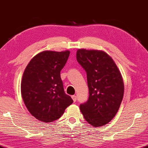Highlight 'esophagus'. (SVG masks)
Masks as SVG:
<instances>
[{"instance_id": "34e87169", "label": "esophagus", "mask_w": 148, "mask_h": 148, "mask_svg": "<svg viewBox=\"0 0 148 148\" xmlns=\"http://www.w3.org/2000/svg\"><path fill=\"white\" fill-rule=\"evenodd\" d=\"M72 99H73V101H74V102H76V99H77V97L76 95H73V96H72Z\"/></svg>"}]
</instances>
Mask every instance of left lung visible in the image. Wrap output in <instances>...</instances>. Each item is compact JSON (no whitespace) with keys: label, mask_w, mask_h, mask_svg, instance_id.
Listing matches in <instances>:
<instances>
[{"label":"left lung","mask_w":148,"mask_h":148,"mask_svg":"<svg viewBox=\"0 0 148 148\" xmlns=\"http://www.w3.org/2000/svg\"><path fill=\"white\" fill-rule=\"evenodd\" d=\"M76 59L86 72L88 101L80 105L85 120L95 127L105 125L117 113L124 93L121 72L103 51L79 49Z\"/></svg>","instance_id":"obj_1"}]
</instances>
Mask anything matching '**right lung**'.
<instances>
[{
    "label": "right lung",
    "mask_w": 148,
    "mask_h": 148,
    "mask_svg": "<svg viewBox=\"0 0 148 148\" xmlns=\"http://www.w3.org/2000/svg\"><path fill=\"white\" fill-rule=\"evenodd\" d=\"M70 51H43L35 56L23 74L21 91L27 109L41 121H56L73 103L64 92L60 71Z\"/></svg>",
    "instance_id": "obj_1"
}]
</instances>
